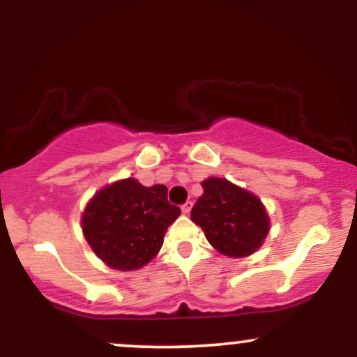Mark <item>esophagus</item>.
<instances>
[{"label": "esophagus", "instance_id": "1", "mask_svg": "<svg viewBox=\"0 0 357 357\" xmlns=\"http://www.w3.org/2000/svg\"><path fill=\"white\" fill-rule=\"evenodd\" d=\"M191 208H192V203L191 202H186L181 206V211L184 213V215H190V211H191Z\"/></svg>", "mask_w": 357, "mask_h": 357}]
</instances>
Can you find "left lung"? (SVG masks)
Here are the masks:
<instances>
[{
	"label": "left lung",
	"instance_id": "8db88e82",
	"mask_svg": "<svg viewBox=\"0 0 357 357\" xmlns=\"http://www.w3.org/2000/svg\"><path fill=\"white\" fill-rule=\"evenodd\" d=\"M203 195L191 210V220L202 227L216 252L243 258L264 245L270 218L258 196L225 178H208Z\"/></svg>",
	"mask_w": 357,
	"mask_h": 357
}]
</instances>
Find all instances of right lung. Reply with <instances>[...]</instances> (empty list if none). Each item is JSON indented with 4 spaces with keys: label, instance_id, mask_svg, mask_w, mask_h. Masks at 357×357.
Listing matches in <instances>:
<instances>
[{
    "label": "right lung",
    "instance_id": "add662e5",
    "mask_svg": "<svg viewBox=\"0 0 357 357\" xmlns=\"http://www.w3.org/2000/svg\"><path fill=\"white\" fill-rule=\"evenodd\" d=\"M179 215L181 210L167 202L165 184L146 188L126 178L90 198L82 213V231L107 267L130 272L158 255L167 227Z\"/></svg>",
    "mask_w": 357,
    "mask_h": 357
}]
</instances>
